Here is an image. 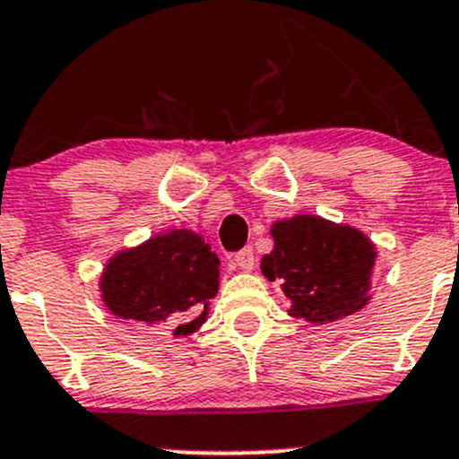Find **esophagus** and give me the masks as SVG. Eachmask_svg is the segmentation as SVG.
<instances>
[{"instance_id":"esophagus-1","label":"esophagus","mask_w":459,"mask_h":459,"mask_svg":"<svg viewBox=\"0 0 459 459\" xmlns=\"http://www.w3.org/2000/svg\"><path fill=\"white\" fill-rule=\"evenodd\" d=\"M235 266L242 271H251L253 264H255V255H253V248H242L239 253H235Z\"/></svg>"}]
</instances>
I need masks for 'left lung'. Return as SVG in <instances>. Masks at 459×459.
Segmentation results:
<instances>
[{
  "instance_id": "left-lung-1",
  "label": "left lung",
  "mask_w": 459,
  "mask_h": 459,
  "mask_svg": "<svg viewBox=\"0 0 459 459\" xmlns=\"http://www.w3.org/2000/svg\"><path fill=\"white\" fill-rule=\"evenodd\" d=\"M273 251L262 273L278 278L291 300L289 316L333 323L370 302L377 248L366 233L318 215H293L271 226Z\"/></svg>"
}]
</instances>
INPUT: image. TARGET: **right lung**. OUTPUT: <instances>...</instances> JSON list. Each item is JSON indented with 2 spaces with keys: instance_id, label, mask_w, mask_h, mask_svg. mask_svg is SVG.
Instances as JSON below:
<instances>
[{
  "instance_id": "right-lung-1",
  "label": "right lung",
  "mask_w": 459,
  "mask_h": 459,
  "mask_svg": "<svg viewBox=\"0 0 459 459\" xmlns=\"http://www.w3.org/2000/svg\"><path fill=\"white\" fill-rule=\"evenodd\" d=\"M98 284L105 307L118 318L168 325L175 336H188L206 323L217 296L220 257L202 235L175 229L118 251Z\"/></svg>"
}]
</instances>
